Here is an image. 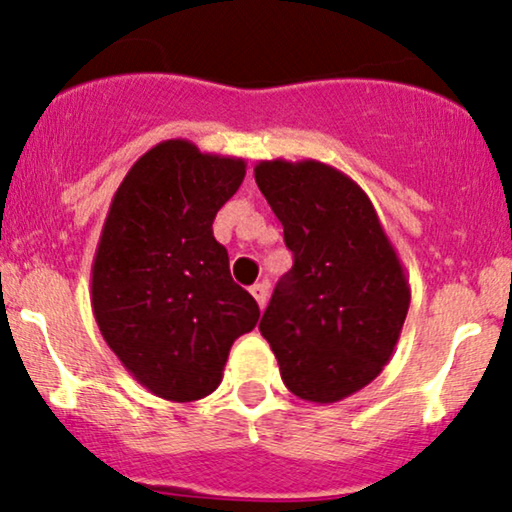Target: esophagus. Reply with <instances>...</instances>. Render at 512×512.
Returning a JSON list of instances; mask_svg holds the SVG:
<instances>
[{
    "mask_svg": "<svg viewBox=\"0 0 512 512\" xmlns=\"http://www.w3.org/2000/svg\"><path fill=\"white\" fill-rule=\"evenodd\" d=\"M251 296H254L258 306L266 308V304H268V282H256V285L251 287Z\"/></svg>",
    "mask_w": 512,
    "mask_h": 512,
    "instance_id": "obj_1",
    "label": "esophagus"
}]
</instances>
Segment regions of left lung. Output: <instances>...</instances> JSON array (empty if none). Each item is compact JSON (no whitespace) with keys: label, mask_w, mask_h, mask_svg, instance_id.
<instances>
[{"label":"left lung","mask_w":512,"mask_h":512,"mask_svg":"<svg viewBox=\"0 0 512 512\" xmlns=\"http://www.w3.org/2000/svg\"><path fill=\"white\" fill-rule=\"evenodd\" d=\"M254 178L294 254L258 330L292 394L342 401L396 349L410 306L406 270L368 194L342 170L273 159L258 161Z\"/></svg>","instance_id":"left-lung-1"}]
</instances>
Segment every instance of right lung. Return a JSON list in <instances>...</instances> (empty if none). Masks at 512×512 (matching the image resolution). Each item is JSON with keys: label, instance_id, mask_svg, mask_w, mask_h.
I'll return each mask as SVG.
<instances>
[{"label": "right lung", "instance_id": "right-lung-1", "mask_svg": "<svg viewBox=\"0 0 512 512\" xmlns=\"http://www.w3.org/2000/svg\"><path fill=\"white\" fill-rule=\"evenodd\" d=\"M244 175V159L166 140L132 163L106 213L94 320L123 368L166 401L216 391L235 339L261 318L213 237V218Z\"/></svg>", "mask_w": 512, "mask_h": 512}]
</instances>
